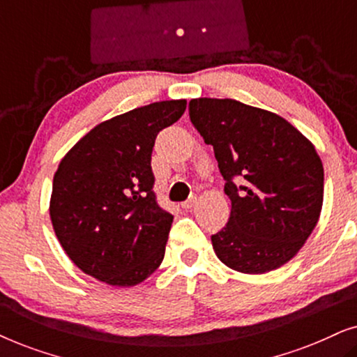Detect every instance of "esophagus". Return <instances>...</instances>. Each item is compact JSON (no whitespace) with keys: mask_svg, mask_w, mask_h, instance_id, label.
Returning a JSON list of instances; mask_svg holds the SVG:
<instances>
[{"mask_svg":"<svg viewBox=\"0 0 357 357\" xmlns=\"http://www.w3.org/2000/svg\"><path fill=\"white\" fill-rule=\"evenodd\" d=\"M195 204H197V197H192V198L188 199V202L182 203V208H185V209H190V208H193Z\"/></svg>","mask_w":357,"mask_h":357,"instance_id":"1","label":"esophagus"}]
</instances>
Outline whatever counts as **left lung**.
<instances>
[{
  "mask_svg": "<svg viewBox=\"0 0 357 357\" xmlns=\"http://www.w3.org/2000/svg\"><path fill=\"white\" fill-rule=\"evenodd\" d=\"M190 120L211 144L231 218L211 236L219 260L263 275L294 258L319 222L324 164L315 146L273 112L234 99L190 100Z\"/></svg>",
  "mask_w": 357,
  "mask_h": 357,
  "instance_id": "8db88e82",
  "label": "left lung"
}]
</instances>
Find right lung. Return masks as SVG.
<instances>
[{"label": "right lung", "instance_id": "obj_1", "mask_svg": "<svg viewBox=\"0 0 357 357\" xmlns=\"http://www.w3.org/2000/svg\"><path fill=\"white\" fill-rule=\"evenodd\" d=\"M187 100L138 107L94 126L61 159L50 219L71 261L110 286L143 282L164 260L174 216L159 208L151 169L155 136Z\"/></svg>", "mask_w": 357, "mask_h": 357}]
</instances>
